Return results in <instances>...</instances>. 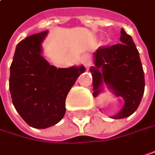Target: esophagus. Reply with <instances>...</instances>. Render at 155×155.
I'll return each instance as SVG.
<instances>
[{
  "mask_svg": "<svg viewBox=\"0 0 155 155\" xmlns=\"http://www.w3.org/2000/svg\"><path fill=\"white\" fill-rule=\"evenodd\" d=\"M83 62H84V66H85L86 68H88V67L91 65V62H90V61H89V58H88V57H86V56L84 58Z\"/></svg>",
  "mask_w": 155,
  "mask_h": 155,
  "instance_id": "esophagus-1",
  "label": "esophagus"
}]
</instances>
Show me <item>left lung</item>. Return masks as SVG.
Listing matches in <instances>:
<instances>
[{"label": "left lung", "instance_id": "left-lung-1", "mask_svg": "<svg viewBox=\"0 0 155 155\" xmlns=\"http://www.w3.org/2000/svg\"><path fill=\"white\" fill-rule=\"evenodd\" d=\"M120 43L98 48L94 53L95 67L91 68L93 76V95L100 93L105 83L118 96H122L125 105L113 117L115 119L130 116L138 108L144 93V73L139 51L132 38L121 29Z\"/></svg>", "mask_w": 155, "mask_h": 155}]
</instances>
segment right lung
I'll return each mask as SVG.
<instances>
[{
    "label": "right lung",
    "mask_w": 155,
    "mask_h": 155,
    "mask_svg": "<svg viewBox=\"0 0 155 155\" xmlns=\"http://www.w3.org/2000/svg\"><path fill=\"white\" fill-rule=\"evenodd\" d=\"M48 31L27 37L16 46L10 67L9 88L13 104L25 122L36 129L53 126L64 117L67 94L84 66L59 68L41 55Z\"/></svg>",
    "instance_id": "1"
}]
</instances>
